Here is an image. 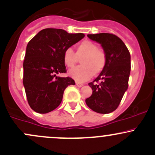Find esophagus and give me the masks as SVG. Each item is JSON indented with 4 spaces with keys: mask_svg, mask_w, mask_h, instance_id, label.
Listing matches in <instances>:
<instances>
[{
    "mask_svg": "<svg viewBox=\"0 0 155 155\" xmlns=\"http://www.w3.org/2000/svg\"><path fill=\"white\" fill-rule=\"evenodd\" d=\"M76 86H77V87H82V86H83L82 83H80V82H76Z\"/></svg>",
    "mask_w": 155,
    "mask_h": 155,
    "instance_id": "34e87169",
    "label": "esophagus"
}]
</instances>
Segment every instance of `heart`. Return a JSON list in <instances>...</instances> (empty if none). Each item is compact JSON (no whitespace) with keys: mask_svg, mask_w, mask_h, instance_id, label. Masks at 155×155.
<instances>
[{"mask_svg":"<svg viewBox=\"0 0 155 155\" xmlns=\"http://www.w3.org/2000/svg\"><path fill=\"white\" fill-rule=\"evenodd\" d=\"M83 57L80 66L69 71V75L75 81L85 82L94 75L100 73L107 62L106 53L98 45L91 41L84 40L77 45L76 53L72 48L65 49L63 53V61L68 68H73L77 62L78 58Z\"/></svg>","mask_w":155,"mask_h":155,"instance_id":"heart-1","label":"heart"}]
</instances>
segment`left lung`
Here are the masks:
<instances>
[{
	"mask_svg": "<svg viewBox=\"0 0 155 155\" xmlns=\"http://www.w3.org/2000/svg\"><path fill=\"white\" fill-rule=\"evenodd\" d=\"M87 37L100 44L106 53L107 62L95 80L88 84L93 93L85 102L97 113H111L119 106L128 89L131 71L130 53L123 41L114 34H90Z\"/></svg>",
	"mask_w": 155,
	"mask_h": 155,
	"instance_id": "left-lung-1",
	"label": "left lung"
}]
</instances>
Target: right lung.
I'll return each mask as SVG.
<instances>
[{
  "mask_svg": "<svg viewBox=\"0 0 155 155\" xmlns=\"http://www.w3.org/2000/svg\"><path fill=\"white\" fill-rule=\"evenodd\" d=\"M84 37L83 33L48 28L41 30L29 41L23 64V84L34 111L47 114L56 109L61 102L65 88L75 84L71 78L56 75L67 71L63 61L65 49Z\"/></svg>",
  "mask_w": 155,
  "mask_h": 155,
  "instance_id": "1",
  "label": "right lung"
}]
</instances>
